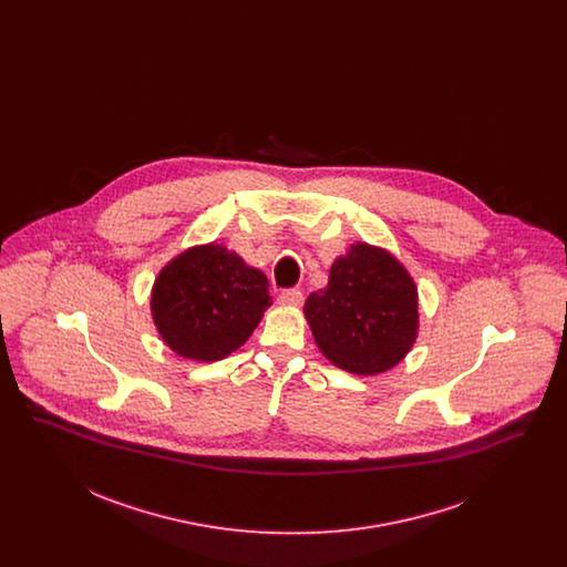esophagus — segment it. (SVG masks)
I'll return each instance as SVG.
<instances>
[{
  "instance_id": "34e87169",
  "label": "esophagus",
  "mask_w": 567,
  "mask_h": 567,
  "mask_svg": "<svg viewBox=\"0 0 567 567\" xmlns=\"http://www.w3.org/2000/svg\"><path fill=\"white\" fill-rule=\"evenodd\" d=\"M278 301H280L282 306H301L303 293H301L299 289H285V291L278 296Z\"/></svg>"
}]
</instances>
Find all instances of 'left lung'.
<instances>
[{
  "mask_svg": "<svg viewBox=\"0 0 567 567\" xmlns=\"http://www.w3.org/2000/svg\"><path fill=\"white\" fill-rule=\"evenodd\" d=\"M303 315L333 365L374 377L398 365L416 340V285L386 250L352 244L333 261L327 287L306 299Z\"/></svg>",
  "mask_w": 567,
  "mask_h": 567,
  "instance_id": "8db88e82",
  "label": "left lung"
}]
</instances>
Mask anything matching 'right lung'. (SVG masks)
<instances>
[{
	"instance_id": "right-lung-1",
	"label": "right lung",
	"mask_w": 567,
	"mask_h": 567,
	"mask_svg": "<svg viewBox=\"0 0 567 567\" xmlns=\"http://www.w3.org/2000/svg\"><path fill=\"white\" fill-rule=\"evenodd\" d=\"M270 303L266 274L220 244L181 252L159 271L151 296L163 342L206 363L240 349Z\"/></svg>"
}]
</instances>
